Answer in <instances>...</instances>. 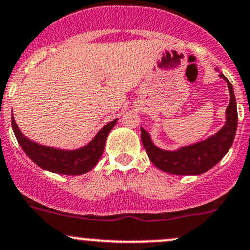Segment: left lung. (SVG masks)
Instances as JSON below:
<instances>
[{"label": "left lung", "instance_id": "obj_1", "mask_svg": "<svg viewBox=\"0 0 250 250\" xmlns=\"http://www.w3.org/2000/svg\"><path fill=\"white\" fill-rule=\"evenodd\" d=\"M228 83L230 104L226 108V123L223 128L212 137L192 146H184L177 151H166L156 148L146 130L141 128V140L150 161L161 171L177 176L201 174L212 168L224 158L232 146L237 130V107L232 84L224 74H220Z\"/></svg>", "mask_w": 250, "mask_h": 250}]
</instances>
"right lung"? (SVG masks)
<instances>
[{
  "instance_id": "add662e5",
  "label": "right lung",
  "mask_w": 250,
  "mask_h": 250,
  "mask_svg": "<svg viewBox=\"0 0 250 250\" xmlns=\"http://www.w3.org/2000/svg\"><path fill=\"white\" fill-rule=\"evenodd\" d=\"M115 123H117V119L104 125L87 146L78 150L67 151L49 148V146H41L30 141L20 132L12 117V127L18 143L31 160L38 165L41 168L54 172V173L68 174V176H78L94 168L104 153L107 136L114 127Z\"/></svg>"
}]
</instances>
